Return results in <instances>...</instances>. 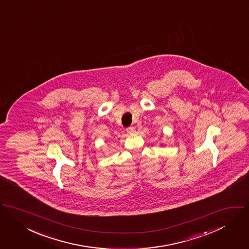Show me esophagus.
Here are the masks:
<instances>
[{"label": "esophagus", "mask_w": 249, "mask_h": 249, "mask_svg": "<svg viewBox=\"0 0 249 249\" xmlns=\"http://www.w3.org/2000/svg\"><path fill=\"white\" fill-rule=\"evenodd\" d=\"M126 131H127V133H128L129 135H135V134H136V129H135V127H128V128L126 129Z\"/></svg>", "instance_id": "1"}]
</instances>
